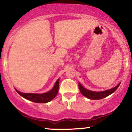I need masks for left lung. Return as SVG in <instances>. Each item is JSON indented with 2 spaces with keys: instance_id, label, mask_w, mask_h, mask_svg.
Returning a JSON list of instances; mask_svg holds the SVG:
<instances>
[{
  "instance_id": "left-lung-1",
  "label": "left lung",
  "mask_w": 132,
  "mask_h": 132,
  "mask_svg": "<svg viewBox=\"0 0 132 132\" xmlns=\"http://www.w3.org/2000/svg\"><path fill=\"white\" fill-rule=\"evenodd\" d=\"M120 84L119 83L116 87H113L112 89H109V90H105V91H102V92H94L91 91V90H89L87 89L82 87L80 83H79V88L80 91H81V94L84 96L86 97L87 98L90 99H94V100H98V99H102L103 98L105 97L108 96L117 90V89L119 87V86Z\"/></svg>"
}]
</instances>
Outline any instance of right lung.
Instances as JSON below:
<instances>
[{"label": "right lung", "instance_id": "1", "mask_svg": "<svg viewBox=\"0 0 132 132\" xmlns=\"http://www.w3.org/2000/svg\"><path fill=\"white\" fill-rule=\"evenodd\" d=\"M59 79L56 82L53 88L50 91L44 94H30V93H22L15 89L16 91L21 96L25 99L29 100L30 101L36 103H46L51 101L57 95L59 89Z\"/></svg>", "mask_w": 132, "mask_h": 132}]
</instances>
